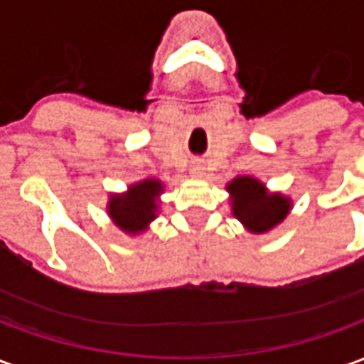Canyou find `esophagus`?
<instances>
[{
  "label": "esophagus",
  "mask_w": 364,
  "mask_h": 364,
  "mask_svg": "<svg viewBox=\"0 0 364 364\" xmlns=\"http://www.w3.org/2000/svg\"><path fill=\"white\" fill-rule=\"evenodd\" d=\"M193 175H195V177H203V167H195V169H193Z\"/></svg>",
  "instance_id": "esophagus-1"
}]
</instances>
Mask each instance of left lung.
Listing matches in <instances>:
<instances>
[{"mask_svg": "<svg viewBox=\"0 0 364 364\" xmlns=\"http://www.w3.org/2000/svg\"><path fill=\"white\" fill-rule=\"evenodd\" d=\"M234 218L242 222L250 234L261 236L274 230L292 210V198L252 175H237L226 185Z\"/></svg>", "mask_w": 364, "mask_h": 364, "instance_id": "left-lung-1", "label": "left lung"}]
</instances>
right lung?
I'll return each mask as SVG.
<instances>
[{"label": "right lung", "mask_w": 364, "mask_h": 364, "mask_svg": "<svg viewBox=\"0 0 364 364\" xmlns=\"http://www.w3.org/2000/svg\"><path fill=\"white\" fill-rule=\"evenodd\" d=\"M164 183L150 177L130 183L124 193H111L107 200V214L117 228L127 236H140L150 230V224L159 214V197Z\"/></svg>", "instance_id": "1"}]
</instances>
